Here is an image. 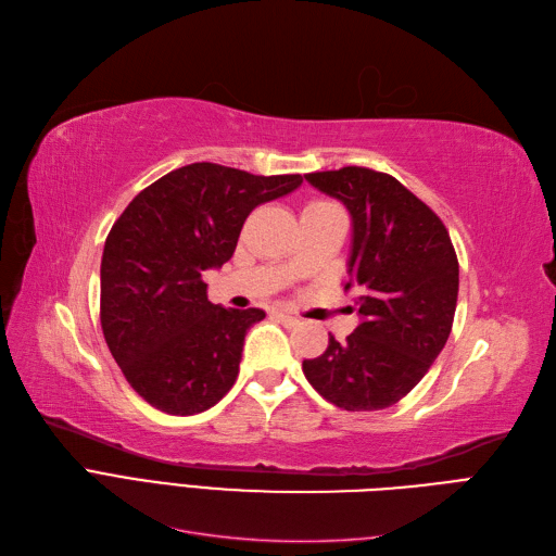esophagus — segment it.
<instances>
[{"mask_svg":"<svg viewBox=\"0 0 556 556\" xmlns=\"http://www.w3.org/2000/svg\"><path fill=\"white\" fill-rule=\"evenodd\" d=\"M275 316H277L279 320H281V324H283V326H289V328H293V326H298V324H300V320H298L295 316H291V314H286V312H277Z\"/></svg>","mask_w":556,"mask_h":556,"instance_id":"34e87169","label":"esophagus"}]
</instances>
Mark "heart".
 I'll return each mask as SVG.
<instances>
[{
    "instance_id": "obj_1",
    "label": "heart",
    "mask_w": 556,
    "mask_h": 556,
    "mask_svg": "<svg viewBox=\"0 0 556 556\" xmlns=\"http://www.w3.org/2000/svg\"><path fill=\"white\" fill-rule=\"evenodd\" d=\"M326 207H334V203L330 201H309L304 205V212H312V210H326Z\"/></svg>"
}]
</instances>
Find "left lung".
Here are the masks:
<instances>
[{
    "instance_id": "left-lung-1",
    "label": "left lung",
    "mask_w": 556,
    "mask_h": 556,
    "mask_svg": "<svg viewBox=\"0 0 556 556\" xmlns=\"http://www.w3.org/2000/svg\"><path fill=\"white\" fill-rule=\"evenodd\" d=\"M342 201L353 219L349 281L357 326L302 371L344 410L397 404L432 367L453 330L459 263L437 214L400 180L363 166L304 175Z\"/></svg>"
}]
</instances>
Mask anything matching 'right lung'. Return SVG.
<instances>
[{"instance_id":"add662e5","label":"right lung","mask_w":556,"mask_h":556,"mask_svg":"<svg viewBox=\"0 0 556 556\" xmlns=\"http://www.w3.org/2000/svg\"><path fill=\"white\" fill-rule=\"evenodd\" d=\"M300 185L302 175L201 161L159 177L119 214L101 258V328L148 404L193 416L236 383L244 334L265 312L212 304L203 273L232 256L249 212Z\"/></svg>"}]
</instances>
